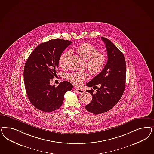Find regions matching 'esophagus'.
<instances>
[{
	"instance_id": "obj_1",
	"label": "esophagus",
	"mask_w": 154,
	"mask_h": 154,
	"mask_svg": "<svg viewBox=\"0 0 154 154\" xmlns=\"http://www.w3.org/2000/svg\"><path fill=\"white\" fill-rule=\"evenodd\" d=\"M75 91H76V92H77V93H78V94H83V93H84V92H85L83 89H82V88H75Z\"/></svg>"
}]
</instances>
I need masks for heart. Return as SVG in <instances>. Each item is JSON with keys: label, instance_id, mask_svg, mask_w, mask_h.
<instances>
[{"label": "heart", "instance_id": "obj_1", "mask_svg": "<svg viewBox=\"0 0 154 154\" xmlns=\"http://www.w3.org/2000/svg\"><path fill=\"white\" fill-rule=\"evenodd\" d=\"M76 50L82 58L87 60L88 69L91 74H99L104 69L107 60V56L104 52L98 51L97 48L94 45L88 42H85L80 44ZM68 53V51H66L60 56V65H63L65 58ZM87 76L88 75L85 72H76L67 75V79L75 85L79 86L87 79Z\"/></svg>", "mask_w": 154, "mask_h": 154}]
</instances>
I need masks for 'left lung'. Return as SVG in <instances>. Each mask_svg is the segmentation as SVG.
I'll return each instance as SVG.
<instances>
[{
  "label": "left lung",
  "mask_w": 154,
  "mask_h": 154,
  "mask_svg": "<svg viewBox=\"0 0 154 154\" xmlns=\"http://www.w3.org/2000/svg\"><path fill=\"white\" fill-rule=\"evenodd\" d=\"M101 38L105 44L108 61L103 70L87 84L96 89V92L93 94V89L86 91L91 94L92 99L85 105V109L94 114L108 112L119 102L124 92L126 74L123 53L110 40L103 37Z\"/></svg>",
  "instance_id": "obj_1"
}]
</instances>
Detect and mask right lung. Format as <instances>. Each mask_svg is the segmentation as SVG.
Listing matches in <instances>:
<instances>
[{
    "instance_id": "1",
    "label": "right lung",
    "mask_w": 154,
    "mask_h": 154,
    "mask_svg": "<svg viewBox=\"0 0 154 154\" xmlns=\"http://www.w3.org/2000/svg\"><path fill=\"white\" fill-rule=\"evenodd\" d=\"M71 43L62 39L41 43L26 60L24 69L25 89L30 102L37 109L47 113L58 109L66 92L72 89L67 81L60 82L57 87L50 85V80L57 76L60 56Z\"/></svg>"
}]
</instances>
